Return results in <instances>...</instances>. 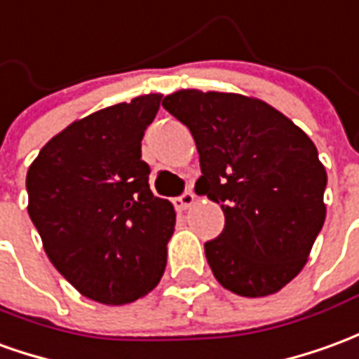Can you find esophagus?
<instances>
[{
  "mask_svg": "<svg viewBox=\"0 0 359 359\" xmlns=\"http://www.w3.org/2000/svg\"><path fill=\"white\" fill-rule=\"evenodd\" d=\"M196 202V194L192 192V190H187V192H182L179 198H175V205L179 208V210H187L190 205Z\"/></svg>",
  "mask_w": 359,
  "mask_h": 359,
  "instance_id": "34e87169",
  "label": "esophagus"
}]
</instances>
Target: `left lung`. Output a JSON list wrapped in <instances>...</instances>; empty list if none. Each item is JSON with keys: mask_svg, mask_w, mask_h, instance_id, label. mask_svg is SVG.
<instances>
[{"mask_svg": "<svg viewBox=\"0 0 359 359\" xmlns=\"http://www.w3.org/2000/svg\"><path fill=\"white\" fill-rule=\"evenodd\" d=\"M163 109L190 130L198 194L222 204L225 227L204 245L215 280L243 297L282 290L323 229L327 171L309 136L282 112L235 93L182 89Z\"/></svg>", "mask_w": 359, "mask_h": 359, "instance_id": "1", "label": "left lung"}]
</instances>
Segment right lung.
Segmentation results:
<instances>
[{
    "label": "right lung",
    "mask_w": 359,
    "mask_h": 359,
    "mask_svg": "<svg viewBox=\"0 0 359 359\" xmlns=\"http://www.w3.org/2000/svg\"><path fill=\"white\" fill-rule=\"evenodd\" d=\"M161 95H144L69 124L27 172L29 215L50 262L85 297L136 302L159 284L175 208L149 190L142 137Z\"/></svg>",
    "instance_id": "add662e5"
}]
</instances>
